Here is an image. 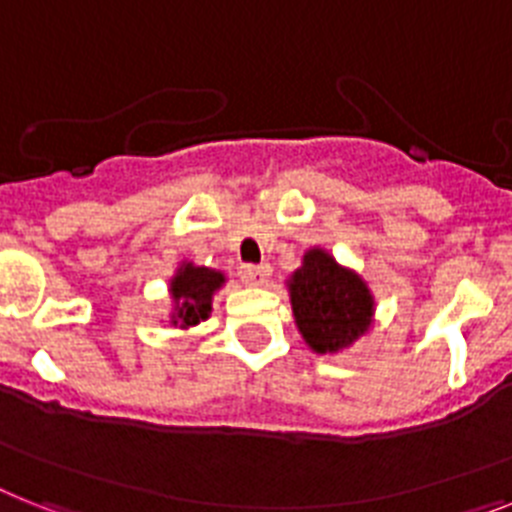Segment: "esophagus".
Listing matches in <instances>:
<instances>
[{
    "label": "esophagus",
    "mask_w": 512,
    "mask_h": 512,
    "mask_svg": "<svg viewBox=\"0 0 512 512\" xmlns=\"http://www.w3.org/2000/svg\"><path fill=\"white\" fill-rule=\"evenodd\" d=\"M239 273H242V281L249 283V286H265L273 270H270V265H244Z\"/></svg>",
    "instance_id": "34e87169"
}]
</instances>
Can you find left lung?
<instances>
[{"label":"left lung","mask_w":512,"mask_h":512,"mask_svg":"<svg viewBox=\"0 0 512 512\" xmlns=\"http://www.w3.org/2000/svg\"><path fill=\"white\" fill-rule=\"evenodd\" d=\"M286 286L296 328L315 354L349 349L375 322V296L367 281L343 268L328 249H307Z\"/></svg>","instance_id":"8db88e82"}]
</instances>
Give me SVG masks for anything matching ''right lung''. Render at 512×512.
<instances>
[{
    "instance_id": "obj_1",
    "label": "right lung",
    "mask_w": 512,
    "mask_h": 512,
    "mask_svg": "<svg viewBox=\"0 0 512 512\" xmlns=\"http://www.w3.org/2000/svg\"><path fill=\"white\" fill-rule=\"evenodd\" d=\"M226 283L221 270L205 268L184 260L169 281L171 315L169 322L179 330H190L208 320L213 312V296Z\"/></svg>"
}]
</instances>
